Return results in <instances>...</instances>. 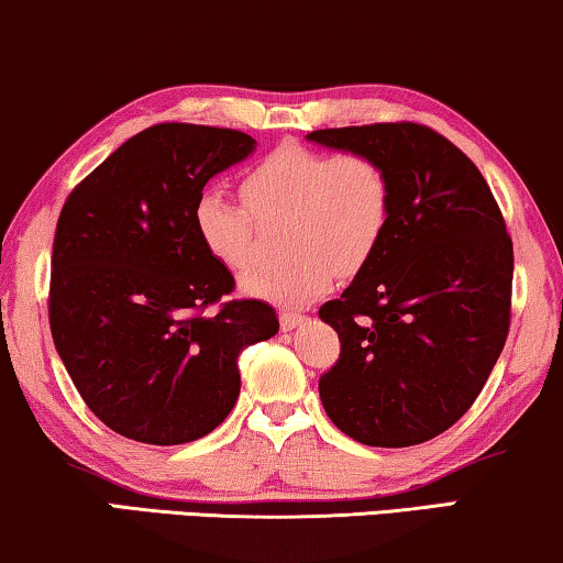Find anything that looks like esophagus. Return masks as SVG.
<instances>
[{"mask_svg": "<svg viewBox=\"0 0 563 563\" xmlns=\"http://www.w3.org/2000/svg\"><path fill=\"white\" fill-rule=\"evenodd\" d=\"M307 318L302 312H282L279 314V322H282V330H295V328H299L302 325Z\"/></svg>", "mask_w": 563, "mask_h": 563, "instance_id": "obj_1", "label": "esophagus"}]
</instances>
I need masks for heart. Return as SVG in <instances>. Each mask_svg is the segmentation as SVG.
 <instances>
[{"label":"heart","mask_w":563,"mask_h":563,"mask_svg":"<svg viewBox=\"0 0 563 563\" xmlns=\"http://www.w3.org/2000/svg\"><path fill=\"white\" fill-rule=\"evenodd\" d=\"M243 205L207 189L197 197L191 225L207 251L230 272L256 256L258 225L284 222L282 266H258L241 279L245 295L276 307H305L353 276L382 249L391 225L395 191L379 158L358 151L325 153L299 143L256 161L241 181Z\"/></svg>","instance_id":"heart-1"}]
</instances>
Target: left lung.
I'll return each mask as SVG.
<instances>
[{"instance_id": "1", "label": "left lung", "mask_w": 563, "mask_h": 563, "mask_svg": "<svg viewBox=\"0 0 563 563\" xmlns=\"http://www.w3.org/2000/svg\"><path fill=\"white\" fill-rule=\"evenodd\" d=\"M389 172L395 210L376 256L320 307L341 358L320 376L328 418L364 445L405 449L449 430L479 397L510 330L512 241L489 184L418 122L314 130Z\"/></svg>"}]
</instances>
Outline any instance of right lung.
Instances as JSON below:
<instances>
[{
  "mask_svg": "<svg viewBox=\"0 0 563 563\" xmlns=\"http://www.w3.org/2000/svg\"><path fill=\"white\" fill-rule=\"evenodd\" d=\"M253 148L241 130L161 122L122 143L60 210L53 343L114 433L153 445L212 433L241 395V351L279 330L261 299L220 302L235 279L191 225L205 184ZM212 303L219 312L205 316Z\"/></svg>",
  "mask_w": 563,
  "mask_h": 563,
  "instance_id": "obj_1",
  "label": "right lung"
}]
</instances>
